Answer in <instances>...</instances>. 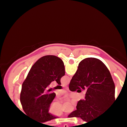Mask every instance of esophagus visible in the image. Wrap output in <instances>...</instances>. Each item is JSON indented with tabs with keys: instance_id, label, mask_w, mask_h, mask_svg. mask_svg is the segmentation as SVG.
<instances>
[{
	"instance_id": "esophagus-1",
	"label": "esophagus",
	"mask_w": 127,
	"mask_h": 127,
	"mask_svg": "<svg viewBox=\"0 0 127 127\" xmlns=\"http://www.w3.org/2000/svg\"><path fill=\"white\" fill-rule=\"evenodd\" d=\"M65 88L66 89V90H68V86H65Z\"/></svg>"
}]
</instances>
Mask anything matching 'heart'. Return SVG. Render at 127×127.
I'll return each instance as SVG.
<instances>
[{
    "label": "heart",
    "instance_id": "1",
    "mask_svg": "<svg viewBox=\"0 0 127 127\" xmlns=\"http://www.w3.org/2000/svg\"><path fill=\"white\" fill-rule=\"evenodd\" d=\"M61 114H62V113H57V114H56V115H61Z\"/></svg>",
    "mask_w": 127,
    "mask_h": 127
}]
</instances>
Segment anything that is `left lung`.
<instances>
[{"label":"left lung","instance_id":"left-lung-1","mask_svg":"<svg viewBox=\"0 0 127 127\" xmlns=\"http://www.w3.org/2000/svg\"><path fill=\"white\" fill-rule=\"evenodd\" d=\"M64 75V63L55 55L42 57L33 65L20 94V102L27 116L42 123L57 118L48 112L55 94L48 87L54 81L61 85L60 79Z\"/></svg>","mask_w":127,"mask_h":127}]
</instances>
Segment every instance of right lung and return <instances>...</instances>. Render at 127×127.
Segmentation results:
<instances>
[{"label": "right lung", "instance_id": "1", "mask_svg": "<svg viewBox=\"0 0 127 127\" xmlns=\"http://www.w3.org/2000/svg\"><path fill=\"white\" fill-rule=\"evenodd\" d=\"M68 88L71 91L87 89L85 99L78 102L76 110L68 118H81L84 121H93L104 114L116 100L110 73L106 65L95 58H87L79 63Z\"/></svg>", "mask_w": 127, "mask_h": 127}]
</instances>
